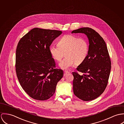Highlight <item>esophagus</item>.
Returning <instances> with one entry per match:
<instances>
[{"label":"esophagus","instance_id":"34e87169","mask_svg":"<svg viewBox=\"0 0 124 124\" xmlns=\"http://www.w3.org/2000/svg\"><path fill=\"white\" fill-rule=\"evenodd\" d=\"M69 73V72H68V71H64V76L67 75V74H68Z\"/></svg>","mask_w":124,"mask_h":124}]
</instances>
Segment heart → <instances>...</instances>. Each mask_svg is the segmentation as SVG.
Wrapping results in <instances>:
<instances>
[{"label": "heart", "instance_id": "heart-1", "mask_svg": "<svg viewBox=\"0 0 124 124\" xmlns=\"http://www.w3.org/2000/svg\"><path fill=\"white\" fill-rule=\"evenodd\" d=\"M89 50L88 44L86 40L74 35H66L57 42V46L49 47V53L55 61H59V66L63 69H68L75 64L79 65L86 58Z\"/></svg>", "mask_w": 124, "mask_h": 124}]
</instances>
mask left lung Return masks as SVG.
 <instances>
[{
  "instance_id": "8db88e82",
  "label": "left lung",
  "mask_w": 124,
  "mask_h": 124,
  "mask_svg": "<svg viewBox=\"0 0 124 124\" xmlns=\"http://www.w3.org/2000/svg\"><path fill=\"white\" fill-rule=\"evenodd\" d=\"M71 33H84L89 41L87 56L77 68L84 74L72 73L73 92L83 101L92 100L103 93L108 85L111 63L107 46L103 39L91 28H80Z\"/></svg>"
}]
</instances>
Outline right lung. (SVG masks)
<instances>
[{
	"label": "right lung",
	"instance_id": "add662e5",
	"mask_svg": "<svg viewBox=\"0 0 124 124\" xmlns=\"http://www.w3.org/2000/svg\"><path fill=\"white\" fill-rule=\"evenodd\" d=\"M62 33L58 30L34 28L17 44L16 76L23 89L33 99H49L63 77L62 69H55V61L49 53L50 45Z\"/></svg>",
	"mask_w": 124,
	"mask_h": 124
}]
</instances>
